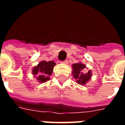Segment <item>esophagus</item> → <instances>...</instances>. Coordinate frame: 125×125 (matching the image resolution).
I'll list each match as a JSON object with an SVG mask.
<instances>
[{
  "label": "esophagus",
  "mask_w": 125,
  "mask_h": 125,
  "mask_svg": "<svg viewBox=\"0 0 125 125\" xmlns=\"http://www.w3.org/2000/svg\"><path fill=\"white\" fill-rule=\"evenodd\" d=\"M62 63H64V64H67V63H68V60H64V61H62Z\"/></svg>",
  "instance_id": "1"
}]
</instances>
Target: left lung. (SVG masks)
Masks as SVG:
<instances>
[{
    "label": "left lung",
    "instance_id": "1",
    "mask_svg": "<svg viewBox=\"0 0 125 125\" xmlns=\"http://www.w3.org/2000/svg\"><path fill=\"white\" fill-rule=\"evenodd\" d=\"M72 68L73 78L76 79V82L78 84L84 85L87 82L89 81L92 76V73L90 70L88 71V72L86 73L83 72L84 70L86 68V65L81 63H77L72 65Z\"/></svg>",
    "mask_w": 125,
    "mask_h": 125
}]
</instances>
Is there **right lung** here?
<instances>
[{
	"mask_svg": "<svg viewBox=\"0 0 125 125\" xmlns=\"http://www.w3.org/2000/svg\"><path fill=\"white\" fill-rule=\"evenodd\" d=\"M55 65V63L53 61H42L37 66L34 67L32 73L39 82L43 83L50 79L49 76L52 75Z\"/></svg>",
	"mask_w": 125,
	"mask_h": 125,
	"instance_id": "add662e5",
	"label": "right lung"
}]
</instances>
